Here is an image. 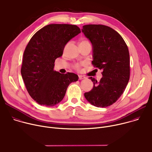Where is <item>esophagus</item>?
Wrapping results in <instances>:
<instances>
[{
    "mask_svg": "<svg viewBox=\"0 0 152 152\" xmlns=\"http://www.w3.org/2000/svg\"><path fill=\"white\" fill-rule=\"evenodd\" d=\"M78 77H79V79H80V80L86 78V77L84 76H82V75H79Z\"/></svg>",
    "mask_w": 152,
    "mask_h": 152,
    "instance_id": "esophagus-1",
    "label": "esophagus"
}]
</instances>
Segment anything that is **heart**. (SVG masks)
I'll list each match as a JSON object with an SVG mask.
<instances>
[{
    "label": "heart",
    "instance_id": "obj_1",
    "mask_svg": "<svg viewBox=\"0 0 152 152\" xmlns=\"http://www.w3.org/2000/svg\"><path fill=\"white\" fill-rule=\"evenodd\" d=\"M86 42H88V41H87V40H81L80 42H79V44L86 43ZM82 65V64H78V63L75 64L73 65V68L75 69V70H76V71H79Z\"/></svg>",
    "mask_w": 152,
    "mask_h": 152
}]
</instances>
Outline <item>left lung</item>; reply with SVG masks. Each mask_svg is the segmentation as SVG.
Wrapping results in <instances>:
<instances>
[{
  "label": "left lung",
  "mask_w": 152,
  "mask_h": 152,
  "mask_svg": "<svg viewBox=\"0 0 152 152\" xmlns=\"http://www.w3.org/2000/svg\"><path fill=\"white\" fill-rule=\"evenodd\" d=\"M82 31L93 46L92 65L102 70V77L93 82L91 91L84 93L86 99L97 107L114 104L125 90L130 79V55L127 45L115 30L103 25L90 24Z\"/></svg>",
  "instance_id": "left-lung-1"
}]
</instances>
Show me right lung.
<instances>
[{"mask_svg": "<svg viewBox=\"0 0 152 152\" xmlns=\"http://www.w3.org/2000/svg\"><path fill=\"white\" fill-rule=\"evenodd\" d=\"M80 33L75 25L49 24L37 31L27 44L21 75L27 91L37 104L47 107L58 104L70 84L78 80L73 73L61 74L53 68L66 44Z\"/></svg>", "mask_w": 152, "mask_h": 152, "instance_id": "obj_1", "label": "right lung"}]
</instances>
